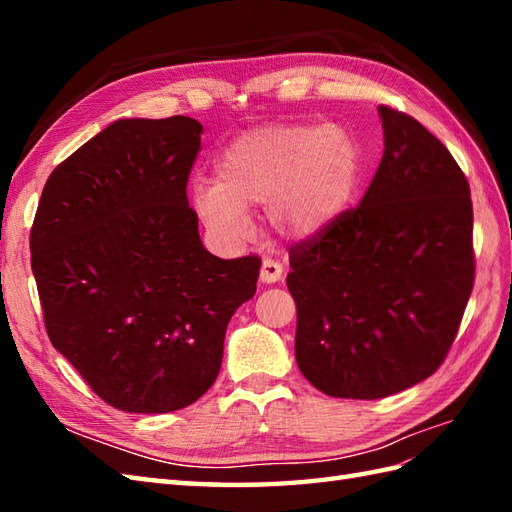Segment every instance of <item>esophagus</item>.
<instances>
[{
	"label": "esophagus",
	"instance_id": "1",
	"mask_svg": "<svg viewBox=\"0 0 512 512\" xmlns=\"http://www.w3.org/2000/svg\"><path fill=\"white\" fill-rule=\"evenodd\" d=\"M281 277H284V266L275 262V259H264L262 270H259V281L262 284H277Z\"/></svg>",
	"mask_w": 512,
	"mask_h": 512
}]
</instances>
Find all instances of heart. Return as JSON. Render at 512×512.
Segmentation results:
<instances>
[{
	"instance_id": "b5f03b06",
	"label": "heart",
	"mask_w": 512,
	"mask_h": 512,
	"mask_svg": "<svg viewBox=\"0 0 512 512\" xmlns=\"http://www.w3.org/2000/svg\"><path fill=\"white\" fill-rule=\"evenodd\" d=\"M363 176L358 138L341 125L259 127L215 160V180L195 182L193 209L222 239L248 228V211L268 206L275 233L310 239L341 220Z\"/></svg>"
}]
</instances>
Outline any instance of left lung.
Wrapping results in <instances>:
<instances>
[{
    "label": "left lung",
    "instance_id": "8db88e82",
    "mask_svg": "<svg viewBox=\"0 0 512 512\" xmlns=\"http://www.w3.org/2000/svg\"><path fill=\"white\" fill-rule=\"evenodd\" d=\"M385 151L361 204L290 248L301 374L334 398L376 400L429 378L475 277L471 189L416 118L378 107Z\"/></svg>",
    "mask_w": 512,
    "mask_h": 512
}]
</instances>
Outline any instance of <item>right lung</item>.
<instances>
[{
    "label": "right lung",
    "mask_w": 512,
    "mask_h": 512,
    "mask_svg": "<svg viewBox=\"0 0 512 512\" xmlns=\"http://www.w3.org/2000/svg\"><path fill=\"white\" fill-rule=\"evenodd\" d=\"M202 125L121 118L50 173L30 231L54 350L107 405L169 413L220 374L224 334L259 257L204 248L187 180Z\"/></svg>",
    "instance_id": "add662e5"
}]
</instances>
